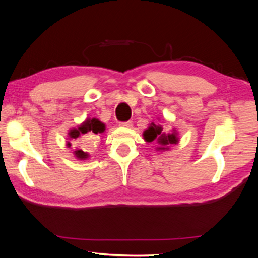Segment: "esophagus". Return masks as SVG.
<instances>
[{
	"mask_svg": "<svg viewBox=\"0 0 258 258\" xmlns=\"http://www.w3.org/2000/svg\"><path fill=\"white\" fill-rule=\"evenodd\" d=\"M119 126H122V127L130 128V127H132V126H133V122H132V120H127V122H122V123H119Z\"/></svg>",
	"mask_w": 258,
	"mask_h": 258,
	"instance_id": "1",
	"label": "esophagus"
}]
</instances>
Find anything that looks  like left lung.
I'll list each match as a JSON object with an SVG mask.
<instances>
[{
    "instance_id": "8db88e82",
    "label": "left lung",
    "mask_w": 258,
    "mask_h": 258,
    "mask_svg": "<svg viewBox=\"0 0 258 258\" xmlns=\"http://www.w3.org/2000/svg\"><path fill=\"white\" fill-rule=\"evenodd\" d=\"M163 128L161 125H156L154 122L151 123L150 127L146 131H144L143 136L144 140L146 142H153V141H157V143L161 146L158 147L157 150L164 151L167 150V145L171 144H176L178 142V136L176 130H174L172 133H163L162 132Z\"/></svg>"
}]
</instances>
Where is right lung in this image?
I'll use <instances>...</instances> for the list:
<instances>
[{"mask_svg":"<svg viewBox=\"0 0 258 258\" xmlns=\"http://www.w3.org/2000/svg\"><path fill=\"white\" fill-rule=\"evenodd\" d=\"M105 131V124L102 123L101 120H98L97 118H87L86 120H84L83 123L81 125H79L78 127L70 130L69 134V140H78L80 136H82L83 134H86L89 132H92L94 134L97 133H103ZM68 146H71V143L69 142ZM74 155L78 160H87L89 158V154L86 152L82 151L80 149H76V151H74Z\"/></svg>","mask_w":258,"mask_h":258,"instance_id":"1","label":"right lung"}]
</instances>
